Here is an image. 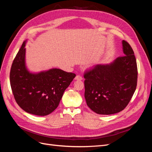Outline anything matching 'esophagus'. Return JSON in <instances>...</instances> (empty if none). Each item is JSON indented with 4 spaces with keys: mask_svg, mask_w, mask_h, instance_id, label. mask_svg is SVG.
Wrapping results in <instances>:
<instances>
[{
    "mask_svg": "<svg viewBox=\"0 0 152 152\" xmlns=\"http://www.w3.org/2000/svg\"><path fill=\"white\" fill-rule=\"evenodd\" d=\"M75 79L77 80H82V79H83V78H82L81 76L80 75H77L75 78Z\"/></svg>",
    "mask_w": 152,
    "mask_h": 152,
    "instance_id": "34e87169",
    "label": "esophagus"
}]
</instances>
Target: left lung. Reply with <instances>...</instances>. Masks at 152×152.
<instances>
[{"instance_id": "8db88e82", "label": "left lung", "mask_w": 152, "mask_h": 152, "mask_svg": "<svg viewBox=\"0 0 152 152\" xmlns=\"http://www.w3.org/2000/svg\"><path fill=\"white\" fill-rule=\"evenodd\" d=\"M125 56L109 64H99L85 73L84 96L87 106L101 115L120 112L126 107L134 94L137 69L134 51L122 40Z\"/></svg>"}]
</instances>
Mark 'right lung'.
I'll list each match as a JSON object with an SVG mask.
<instances>
[{"mask_svg": "<svg viewBox=\"0 0 152 152\" xmlns=\"http://www.w3.org/2000/svg\"><path fill=\"white\" fill-rule=\"evenodd\" d=\"M26 42L27 40L23 43L11 66L12 93L18 104L26 112L48 115L58 107L64 92L76 75L59 68L30 72L26 65Z\"/></svg>", "mask_w": 152, "mask_h": 152, "instance_id": "right-lung-1", "label": "right lung"}]
</instances>
